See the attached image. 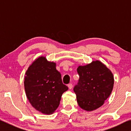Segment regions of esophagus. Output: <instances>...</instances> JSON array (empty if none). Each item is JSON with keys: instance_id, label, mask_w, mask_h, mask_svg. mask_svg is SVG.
<instances>
[{"instance_id": "esophagus-1", "label": "esophagus", "mask_w": 131, "mask_h": 131, "mask_svg": "<svg viewBox=\"0 0 131 131\" xmlns=\"http://www.w3.org/2000/svg\"><path fill=\"white\" fill-rule=\"evenodd\" d=\"M68 88H69V89H72V87H73V85H72V84H71V83H70V84H69L68 85Z\"/></svg>"}]
</instances>
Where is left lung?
<instances>
[{
  "mask_svg": "<svg viewBox=\"0 0 131 131\" xmlns=\"http://www.w3.org/2000/svg\"><path fill=\"white\" fill-rule=\"evenodd\" d=\"M79 80L73 88L79 106L91 112L103 105L113 88L114 77L110 69L99 61L77 68Z\"/></svg>",
  "mask_w": 131,
  "mask_h": 131,
  "instance_id": "obj_1",
  "label": "left lung"
}]
</instances>
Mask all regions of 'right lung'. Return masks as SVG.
I'll list each match as a JSON object with an SVG mask.
<instances>
[{
    "mask_svg": "<svg viewBox=\"0 0 131 131\" xmlns=\"http://www.w3.org/2000/svg\"><path fill=\"white\" fill-rule=\"evenodd\" d=\"M24 87L26 95L33 107L45 114H51L60 103L62 95L68 90L62 83L56 63L40 57L26 70Z\"/></svg>",
    "mask_w": 131,
    "mask_h": 131,
    "instance_id": "add662e5",
    "label": "right lung"
}]
</instances>
